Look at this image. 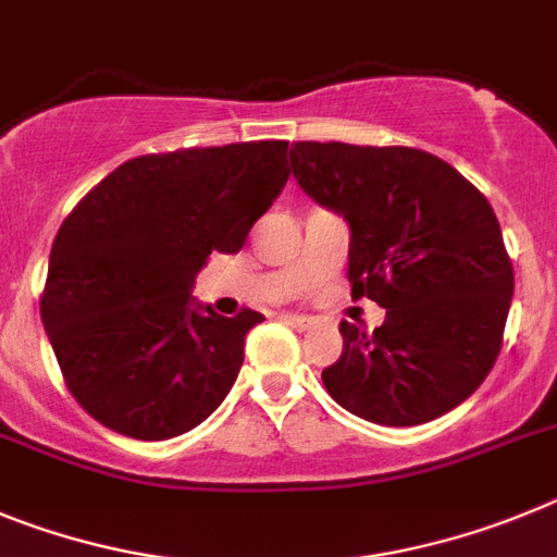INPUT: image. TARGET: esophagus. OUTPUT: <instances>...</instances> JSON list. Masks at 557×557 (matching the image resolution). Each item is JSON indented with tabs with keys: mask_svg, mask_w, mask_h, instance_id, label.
<instances>
[{
	"mask_svg": "<svg viewBox=\"0 0 557 557\" xmlns=\"http://www.w3.org/2000/svg\"><path fill=\"white\" fill-rule=\"evenodd\" d=\"M283 322H288L290 327L299 330V333H302V330H310V324H313L308 315H294V313H283Z\"/></svg>",
	"mask_w": 557,
	"mask_h": 557,
	"instance_id": "obj_1",
	"label": "esophagus"
}]
</instances>
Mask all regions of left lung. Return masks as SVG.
I'll return each mask as SVG.
<instances>
[{
	"mask_svg": "<svg viewBox=\"0 0 557 557\" xmlns=\"http://www.w3.org/2000/svg\"><path fill=\"white\" fill-rule=\"evenodd\" d=\"M299 188L349 224L352 299L385 308L374 333L341 322L322 372L366 422L413 428L469 399L503 347L513 267L488 199L435 154L410 147L297 141Z\"/></svg>",
	"mask_w": 557,
	"mask_h": 557,
	"instance_id": "8db88e82",
	"label": "left lung"
}]
</instances>
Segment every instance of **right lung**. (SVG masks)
Wrapping results in <instances>:
<instances>
[{"label":"right lung","mask_w":557,"mask_h":557,"mask_svg":"<svg viewBox=\"0 0 557 557\" xmlns=\"http://www.w3.org/2000/svg\"><path fill=\"white\" fill-rule=\"evenodd\" d=\"M288 141L141 154L60 224L41 319L72 397L104 428L166 441L222 405L263 313L227 319L191 285L210 252H238L283 185Z\"/></svg>","instance_id":"obj_1"}]
</instances>
